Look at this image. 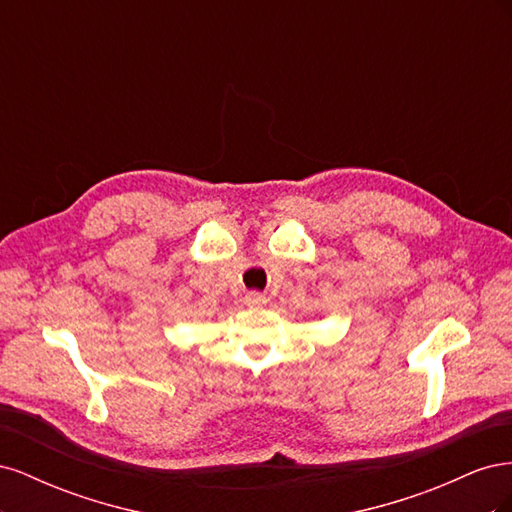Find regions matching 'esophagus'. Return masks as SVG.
<instances>
[{"label":"esophagus","instance_id":"34e87169","mask_svg":"<svg viewBox=\"0 0 512 512\" xmlns=\"http://www.w3.org/2000/svg\"><path fill=\"white\" fill-rule=\"evenodd\" d=\"M245 305L252 307V309H260V307L267 305V297H265V294H260V292H247L245 294Z\"/></svg>","mask_w":512,"mask_h":512}]
</instances>
